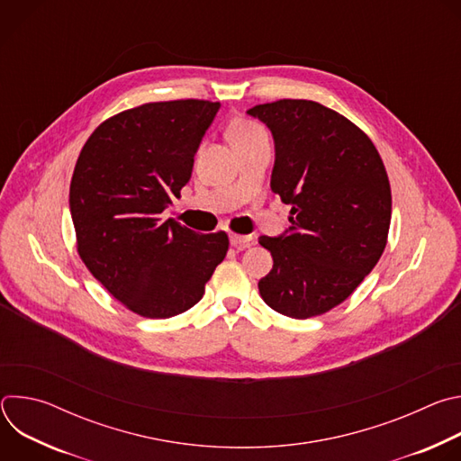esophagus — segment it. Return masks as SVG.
<instances>
[{"mask_svg":"<svg viewBox=\"0 0 461 461\" xmlns=\"http://www.w3.org/2000/svg\"><path fill=\"white\" fill-rule=\"evenodd\" d=\"M251 240H253L251 235H239V233H231L230 235V242L235 248H248L251 244Z\"/></svg>","mask_w":461,"mask_h":461,"instance_id":"34e87169","label":"esophagus"}]
</instances>
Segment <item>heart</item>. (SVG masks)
<instances>
[{"label": "heart", "mask_w": 461, "mask_h": 461, "mask_svg": "<svg viewBox=\"0 0 461 461\" xmlns=\"http://www.w3.org/2000/svg\"><path fill=\"white\" fill-rule=\"evenodd\" d=\"M268 133L267 129L262 127L257 120L248 118V116H239L235 120H231L230 127H228V139L231 142V146L237 149H242L260 139H267Z\"/></svg>", "instance_id": "1"}]
</instances>
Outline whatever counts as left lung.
Instances as JSON below:
<instances>
[{"mask_svg":"<svg viewBox=\"0 0 461 461\" xmlns=\"http://www.w3.org/2000/svg\"><path fill=\"white\" fill-rule=\"evenodd\" d=\"M248 113L272 129V189L292 206L288 235L258 239L274 257L260 297L294 319L322 315L350 297L384 251V164L363 129L317 102L283 98Z\"/></svg>","mask_w":461,"mask_h":461,"instance_id":"8db88e82","label":"left lung"}]
</instances>
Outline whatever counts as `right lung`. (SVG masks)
Listing matches in <instances>:
<instances>
[{"mask_svg":"<svg viewBox=\"0 0 461 461\" xmlns=\"http://www.w3.org/2000/svg\"><path fill=\"white\" fill-rule=\"evenodd\" d=\"M217 102H148L104 120L75 166L77 249L127 310L167 319L199 303L226 257V231L199 235L160 213L187 184Z\"/></svg>","mask_w":461,"mask_h":461,"instance_id":"1","label":"right lung"}]
</instances>
